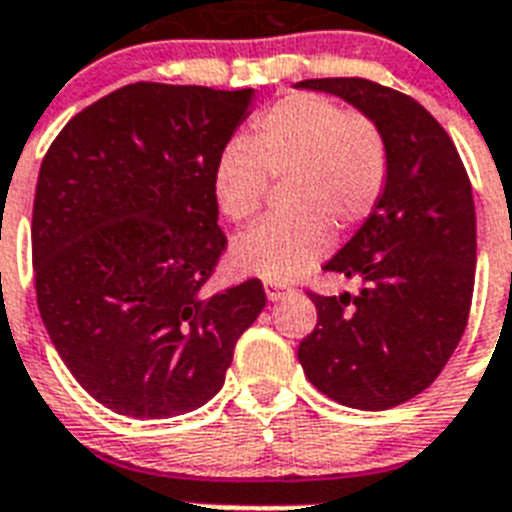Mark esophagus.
Returning <instances> with one entry per match:
<instances>
[{
	"label": "esophagus",
	"mask_w": 512,
	"mask_h": 512,
	"mask_svg": "<svg viewBox=\"0 0 512 512\" xmlns=\"http://www.w3.org/2000/svg\"><path fill=\"white\" fill-rule=\"evenodd\" d=\"M264 289H266V297H269L271 302L279 300V297H284L289 292L287 284H279V282H266Z\"/></svg>",
	"instance_id": "34e87169"
}]
</instances>
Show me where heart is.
<instances>
[{
    "instance_id": "1",
    "label": "heart",
    "mask_w": 512,
    "mask_h": 512,
    "mask_svg": "<svg viewBox=\"0 0 512 512\" xmlns=\"http://www.w3.org/2000/svg\"><path fill=\"white\" fill-rule=\"evenodd\" d=\"M269 182H284V215L233 243L238 271L289 282L328 253L333 230L346 233L372 215L387 184V143L372 117L310 92L287 94L235 135L215 161L212 192L228 220L259 215Z\"/></svg>"
}]
</instances>
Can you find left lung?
I'll use <instances>...</instances> for the list:
<instances>
[{
	"instance_id": "8db88e82",
	"label": "left lung",
	"mask_w": 512,
	"mask_h": 512,
	"mask_svg": "<svg viewBox=\"0 0 512 512\" xmlns=\"http://www.w3.org/2000/svg\"><path fill=\"white\" fill-rule=\"evenodd\" d=\"M359 107L387 143V184L359 233L323 266L356 295L310 292L318 325L297 348L305 377L330 400L387 410L428 390L459 346L477 264L472 184L441 122L377 81L307 79Z\"/></svg>"
}]
</instances>
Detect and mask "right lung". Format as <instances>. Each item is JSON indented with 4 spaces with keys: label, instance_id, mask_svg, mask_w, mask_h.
Listing matches in <instances>:
<instances>
[{
    "label": "right lung",
    "instance_id": "add662e5",
    "mask_svg": "<svg viewBox=\"0 0 512 512\" xmlns=\"http://www.w3.org/2000/svg\"><path fill=\"white\" fill-rule=\"evenodd\" d=\"M251 97L128 84L71 117L40 164V318L76 382L112 413L161 420L205 405L264 310L259 279L205 292L228 246L215 161Z\"/></svg>",
    "mask_w": 512,
    "mask_h": 512
}]
</instances>
